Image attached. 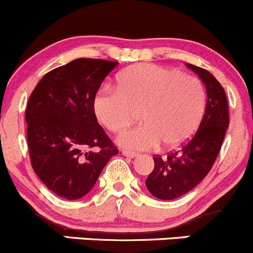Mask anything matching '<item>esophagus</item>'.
<instances>
[{
  "instance_id": "esophagus-1",
  "label": "esophagus",
  "mask_w": 253,
  "mask_h": 253,
  "mask_svg": "<svg viewBox=\"0 0 253 253\" xmlns=\"http://www.w3.org/2000/svg\"><path fill=\"white\" fill-rule=\"evenodd\" d=\"M122 154L127 157V158H135V157H137V153H135V152H130V151H122Z\"/></svg>"
}]
</instances>
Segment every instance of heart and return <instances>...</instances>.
<instances>
[{
    "label": "heart",
    "mask_w": 253,
    "mask_h": 253,
    "mask_svg": "<svg viewBox=\"0 0 253 253\" xmlns=\"http://www.w3.org/2000/svg\"><path fill=\"white\" fill-rule=\"evenodd\" d=\"M206 108L202 81L176 69L142 64L118 76V89L104 86L94 97V112L110 131L130 124L141 111L143 124L117 137L121 147L148 151L164 145L178 148L194 136Z\"/></svg>",
    "instance_id": "heart-1"
}]
</instances>
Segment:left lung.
Listing matches in <instances>:
<instances>
[{
	"label": "left lung",
	"instance_id": "8db88e82",
	"mask_svg": "<svg viewBox=\"0 0 253 253\" xmlns=\"http://www.w3.org/2000/svg\"><path fill=\"white\" fill-rule=\"evenodd\" d=\"M197 73L206 89V108L197 132L180 151L168 157H153L154 169L146 180V187L156 198L173 200L192 191L212 168L221 149L229 124L224 89L210 72L187 64Z\"/></svg>",
	"mask_w": 253,
	"mask_h": 253
}]
</instances>
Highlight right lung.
I'll return each instance as SVG.
<instances>
[{"instance_id":"obj_1","label":"right lung","mask_w":253,"mask_h":253,"mask_svg":"<svg viewBox=\"0 0 253 253\" xmlns=\"http://www.w3.org/2000/svg\"><path fill=\"white\" fill-rule=\"evenodd\" d=\"M117 65L76 59L48 72L29 99L25 118L32 168L64 199L88 194L108 160L118 154L94 112L95 95Z\"/></svg>"}]
</instances>
